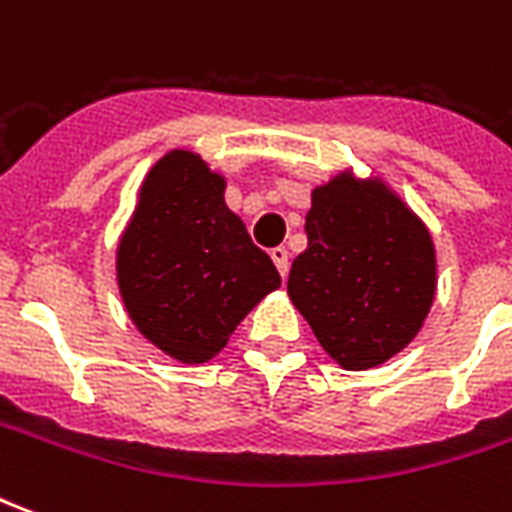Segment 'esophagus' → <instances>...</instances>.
<instances>
[{"label": "esophagus", "mask_w": 512, "mask_h": 512, "mask_svg": "<svg viewBox=\"0 0 512 512\" xmlns=\"http://www.w3.org/2000/svg\"><path fill=\"white\" fill-rule=\"evenodd\" d=\"M271 260H274V266H277V271L282 274V279H285V274H288V249L285 246H277V249H271Z\"/></svg>", "instance_id": "34e87169"}]
</instances>
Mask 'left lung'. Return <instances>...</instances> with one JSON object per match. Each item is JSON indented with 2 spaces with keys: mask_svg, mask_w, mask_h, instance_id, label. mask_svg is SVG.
Returning a JSON list of instances; mask_svg holds the SVG:
<instances>
[{
  "mask_svg": "<svg viewBox=\"0 0 512 512\" xmlns=\"http://www.w3.org/2000/svg\"><path fill=\"white\" fill-rule=\"evenodd\" d=\"M307 249L293 260L288 296L345 370L400 354L436 299L433 235L381 178L351 169L312 189Z\"/></svg>",
  "mask_w": 512,
  "mask_h": 512,
  "instance_id": "left-lung-1",
  "label": "left lung"
}]
</instances>
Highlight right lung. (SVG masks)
Wrapping results in <instances>:
<instances>
[{"instance_id":"add662e5","label":"right lung","mask_w":512,"mask_h":512,"mask_svg":"<svg viewBox=\"0 0 512 512\" xmlns=\"http://www.w3.org/2000/svg\"><path fill=\"white\" fill-rule=\"evenodd\" d=\"M227 180L202 156L175 147L136 191L120 233V299L139 334L183 365L222 354L235 326L282 285L224 202Z\"/></svg>"}]
</instances>
